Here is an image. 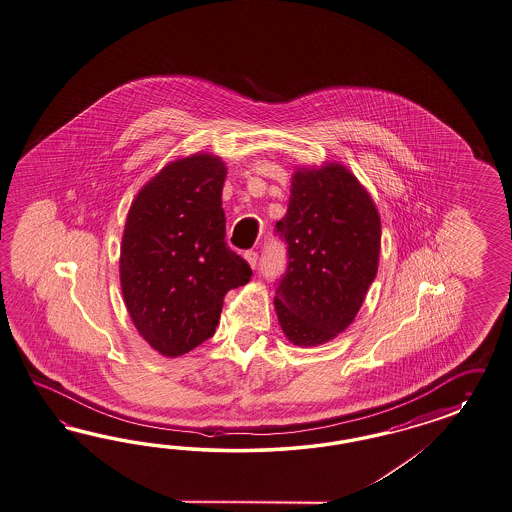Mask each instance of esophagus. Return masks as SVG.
<instances>
[{"label":"esophagus","instance_id":"1","mask_svg":"<svg viewBox=\"0 0 512 512\" xmlns=\"http://www.w3.org/2000/svg\"><path fill=\"white\" fill-rule=\"evenodd\" d=\"M246 257H248L251 268H257V266H259V253H257V251H248Z\"/></svg>","mask_w":512,"mask_h":512}]
</instances>
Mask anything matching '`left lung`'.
Returning a JSON list of instances; mask_svg holds the SVG:
<instances>
[{
  "label": "left lung",
  "mask_w": 512,
  "mask_h": 512,
  "mask_svg": "<svg viewBox=\"0 0 512 512\" xmlns=\"http://www.w3.org/2000/svg\"><path fill=\"white\" fill-rule=\"evenodd\" d=\"M276 229L289 259L274 300L279 324L294 345L332 341L376 277L382 229L373 199L341 164L300 167Z\"/></svg>",
  "instance_id": "left-lung-1"
}]
</instances>
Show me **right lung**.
Listing matches in <instances>:
<instances>
[{
	"mask_svg": "<svg viewBox=\"0 0 512 512\" xmlns=\"http://www.w3.org/2000/svg\"><path fill=\"white\" fill-rule=\"evenodd\" d=\"M225 175L218 156L179 158L139 190L126 218V309L143 339L169 358L212 337L223 296L251 277L248 263L225 240Z\"/></svg>",
	"mask_w": 512,
	"mask_h": 512,
	"instance_id": "right-lung-1",
	"label": "right lung"
}]
</instances>
